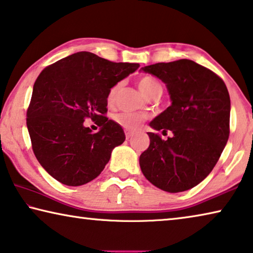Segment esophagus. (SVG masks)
I'll use <instances>...</instances> for the list:
<instances>
[{"instance_id": "34e87169", "label": "esophagus", "mask_w": 253, "mask_h": 253, "mask_svg": "<svg viewBox=\"0 0 253 253\" xmlns=\"http://www.w3.org/2000/svg\"><path fill=\"white\" fill-rule=\"evenodd\" d=\"M125 135H126V139H130L134 136V133H131V131H129V130H126Z\"/></svg>"}]
</instances>
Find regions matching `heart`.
Returning <instances> with one entry per match:
<instances>
[{
    "label": "heart",
    "mask_w": 253,
    "mask_h": 253,
    "mask_svg": "<svg viewBox=\"0 0 253 253\" xmlns=\"http://www.w3.org/2000/svg\"><path fill=\"white\" fill-rule=\"evenodd\" d=\"M120 87V83H117L110 89L108 93V103H114L116 95L118 93ZM138 87L146 97L150 98L151 94L158 89H161V85L155 81L151 76H142L138 80ZM146 116L143 114H137V112H120V114L115 116V122L128 130H135L141 126V124L145 120Z\"/></svg>",
    "instance_id": "b5f03b06"
}]
</instances>
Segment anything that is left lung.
<instances>
[{
    "mask_svg": "<svg viewBox=\"0 0 253 253\" xmlns=\"http://www.w3.org/2000/svg\"><path fill=\"white\" fill-rule=\"evenodd\" d=\"M166 83L171 106L150 123L171 137L147 133L150 146L139 156L145 178L168 192L197 186L217 163L230 135L231 100L214 72L190 59L142 67Z\"/></svg>",
    "mask_w": 253,
    "mask_h": 253,
    "instance_id": "left-lung-1",
    "label": "left lung"
}]
</instances>
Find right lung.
Listing matches in <instances>:
<instances>
[{"instance_id":"add662e5","label":"right lung","mask_w":253,"mask_h":253,"mask_svg":"<svg viewBox=\"0 0 253 253\" xmlns=\"http://www.w3.org/2000/svg\"><path fill=\"white\" fill-rule=\"evenodd\" d=\"M139 67L79 51L42 70L34 84L27 127L34 153L51 177L82 186L101 173L111 152L125 141L123 128L108 119V93ZM91 118L100 130L84 126Z\"/></svg>"}]
</instances>
